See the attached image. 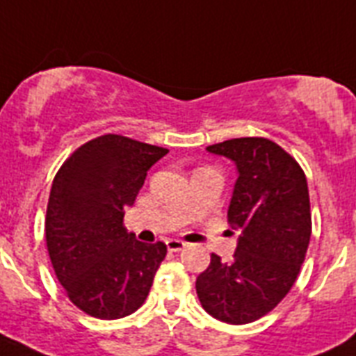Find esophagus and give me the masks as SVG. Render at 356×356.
Here are the masks:
<instances>
[{"label": "esophagus", "mask_w": 356, "mask_h": 356, "mask_svg": "<svg viewBox=\"0 0 356 356\" xmlns=\"http://www.w3.org/2000/svg\"><path fill=\"white\" fill-rule=\"evenodd\" d=\"M166 245H168V251H172V253H177V251H183L186 248V243L183 240H177V238H170L166 240Z\"/></svg>", "instance_id": "esophagus-1"}]
</instances>
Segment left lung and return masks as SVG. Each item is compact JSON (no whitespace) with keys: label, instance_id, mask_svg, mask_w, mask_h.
Here are the masks:
<instances>
[{"label":"left lung","instance_id":"obj_1","mask_svg":"<svg viewBox=\"0 0 356 356\" xmlns=\"http://www.w3.org/2000/svg\"><path fill=\"white\" fill-rule=\"evenodd\" d=\"M207 151L236 164L227 220L242 234L231 262L211 254L195 290L209 314L243 325L275 309L298 279L312 233L309 186L299 162L262 136L225 140Z\"/></svg>","mask_w":356,"mask_h":356}]
</instances>
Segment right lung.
<instances>
[{"label":"right lung","mask_w":356,"mask_h":356,"mask_svg":"<svg viewBox=\"0 0 356 356\" xmlns=\"http://www.w3.org/2000/svg\"><path fill=\"white\" fill-rule=\"evenodd\" d=\"M166 147L122 134H103L72 153L53 179L46 243L70 301L99 320L140 309L166 243L138 242L123 225L153 164Z\"/></svg>","instance_id":"obj_1"}]
</instances>
